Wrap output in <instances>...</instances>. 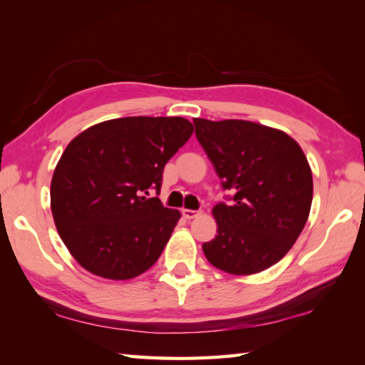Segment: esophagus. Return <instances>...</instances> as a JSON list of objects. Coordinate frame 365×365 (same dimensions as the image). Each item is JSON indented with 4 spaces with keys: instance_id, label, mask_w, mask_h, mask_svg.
I'll list each match as a JSON object with an SVG mask.
<instances>
[{
    "instance_id": "esophagus-1",
    "label": "esophagus",
    "mask_w": 365,
    "mask_h": 365,
    "mask_svg": "<svg viewBox=\"0 0 365 365\" xmlns=\"http://www.w3.org/2000/svg\"><path fill=\"white\" fill-rule=\"evenodd\" d=\"M182 215H183L185 218H187V220H192V218H196V216L199 215V212H196V210H190V208H183V210H182Z\"/></svg>"
}]
</instances>
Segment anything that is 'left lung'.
Wrapping results in <instances>:
<instances>
[{
    "label": "left lung",
    "mask_w": 365,
    "mask_h": 365,
    "mask_svg": "<svg viewBox=\"0 0 365 365\" xmlns=\"http://www.w3.org/2000/svg\"><path fill=\"white\" fill-rule=\"evenodd\" d=\"M230 205L213 207L218 235L204 243L207 260L229 274L273 267L292 250L312 204V170L299 144L282 130L250 120L195 119Z\"/></svg>",
    "instance_id": "8db88e82"
}]
</instances>
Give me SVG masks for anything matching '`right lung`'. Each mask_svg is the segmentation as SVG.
<instances>
[{"label":"right lung","instance_id":"1","mask_svg":"<svg viewBox=\"0 0 365 365\" xmlns=\"http://www.w3.org/2000/svg\"><path fill=\"white\" fill-rule=\"evenodd\" d=\"M192 135L183 118H120L73 138L54 168L58 234L89 273L127 281L158 260L180 212L163 207V169Z\"/></svg>","mask_w":365,"mask_h":365}]
</instances>
